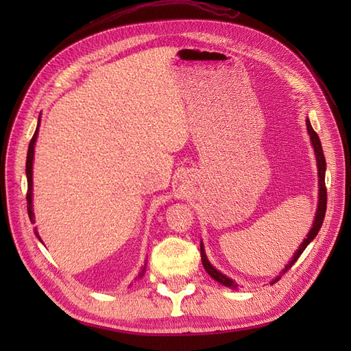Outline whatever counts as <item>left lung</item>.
I'll return each instance as SVG.
<instances>
[{
	"mask_svg": "<svg viewBox=\"0 0 351 351\" xmlns=\"http://www.w3.org/2000/svg\"><path fill=\"white\" fill-rule=\"evenodd\" d=\"M306 129H307V133H309L311 136V142H312V146H313V151H315V156H316V165H317V184H319V195H317V209H316V215H315V219H313V224H312V228L311 231L307 232L306 239L303 240V243L299 246V249H297V252L294 253L293 259L285 265V268L280 272L278 277H275L272 281H271V285L277 282L282 275L289 271L294 262L299 259L300 254L303 253V250L309 246V243L316 237L317 231L321 230L322 224H324V218H325V212H326V187H325V169H326V162H325V156H324V151H322V145H321V141H319V136L316 134V132L313 130V127L309 121V119H306ZM200 254H202V263H204V268L205 271L210 275L212 278H214L217 282L226 285V287H230V289H237V284L232 281L231 278H228L227 275L222 274L221 271H218L217 268H214L210 265V262L208 261L206 258V253H205V249H204V243L200 241Z\"/></svg>",
	"mask_w": 351,
	"mask_h": 351,
	"instance_id": "1",
	"label": "left lung"
}]
</instances>
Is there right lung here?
<instances>
[{"instance_id":"add662e5","label":"right lung","mask_w":351,"mask_h":351,"mask_svg":"<svg viewBox=\"0 0 351 351\" xmlns=\"http://www.w3.org/2000/svg\"><path fill=\"white\" fill-rule=\"evenodd\" d=\"M39 121H40V117H39ZM39 121H38V125H36V130H35V134L34 137H32V141L29 143V149H27V159H26V177H27V195H26V200H27V214H29V218H30V222L34 224L35 222V215H34V206H32V196H34V193H32V186H34V183H32V167H34V155H35V143H36V139H38V132H39ZM35 234L36 237L40 240L38 231L35 228ZM42 241V240H40ZM145 269H146V265L143 267L142 272L139 274V278L143 277L145 274Z\"/></svg>"}]
</instances>
